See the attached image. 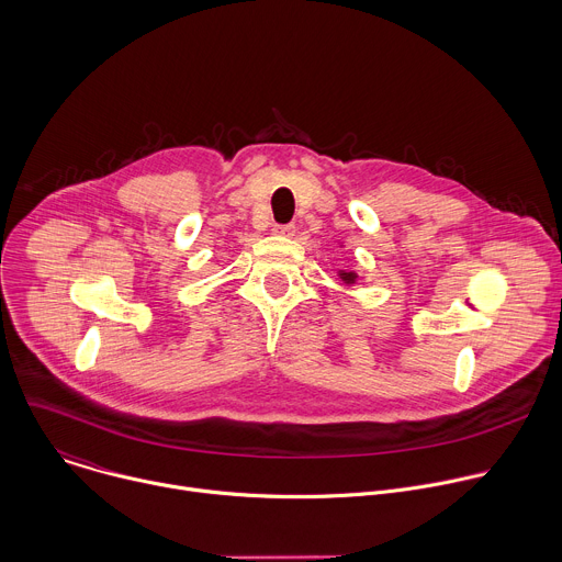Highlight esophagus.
<instances>
[{
    "label": "esophagus",
    "instance_id": "1",
    "mask_svg": "<svg viewBox=\"0 0 562 562\" xmlns=\"http://www.w3.org/2000/svg\"><path fill=\"white\" fill-rule=\"evenodd\" d=\"M273 234H276V236H284V238H291V236H295V225H276V227H273Z\"/></svg>",
    "mask_w": 562,
    "mask_h": 562
}]
</instances>
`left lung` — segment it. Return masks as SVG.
<instances>
[{
  "instance_id": "obj_1",
  "label": "left lung",
  "mask_w": 562,
  "mask_h": 562,
  "mask_svg": "<svg viewBox=\"0 0 562 562\" xmlns=\"http://www.w3.org/2000/svg\"><path fill=\"white\" fill-rule=\"evenodd\" d=\"M339 247H344V245H339ZM337 276H339V280H341L344 289L355 286V282H357V278H359L355 271H346V269H339V271H337Z\"/></svg>"
}]
</instances>
